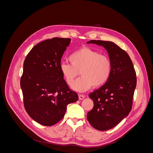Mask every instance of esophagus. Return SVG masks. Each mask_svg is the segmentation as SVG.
<instances>
[{"instance_id":"esophagus-1","label":"esophagus","mask_w":153,"mask_h":153,"mask_svg":"<svg viewBox=\"0 0 153 153\" xmlns=\"http://www.w3.org/2000/svg\"><path fill=\"white\" fill-rule=\"evenodd\" d=\"M79 96V100H84L85 98V96L83 95V94H79V96Z\"/></svg>"}]
</instances>
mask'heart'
Listing matches in <instances>:
<instances>
[{
    "label": "heart",
    "mask_w": 153,
    "mask_h": 153,
    "mask_svg": "<svg viewBox=\"0 0 153 153\" xmlns=\"http://www.w3.org/2000/svg\"><path fill=\"white\" fill-rule=\"evenodd\" d=\"M71 64L61 62L59 69L68 84L71 85L80 71L82 76L74 82L73 90L84 92L93 86L98 87L108 81L112 72V62L108 57L89 47H82L69 55Z\"/></svg>",
    "instance_id": "b5f03b06"
}]
</instances>
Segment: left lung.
Instances as JSON below:
<instances>
[{
    "instance_id": "obj_1",
    "label": "left lung",
    "mask_w": 153,
    "mask_h": 153,
    "mask_svg": "<svg viewBox=\"0 0 153 153\" xmlns=\"http://www.w3.org/2000/svg\"><path fill=\"white\" fill-rule=\"evenodd\" d=\"M87 43L103 47L112 62L108 81L89 96L94 106L87 115L92 127L100 131L108 130L130 112L137 85L136 73L128 54L112 41L91 40Z\"/></svg>"
}]
</instances>
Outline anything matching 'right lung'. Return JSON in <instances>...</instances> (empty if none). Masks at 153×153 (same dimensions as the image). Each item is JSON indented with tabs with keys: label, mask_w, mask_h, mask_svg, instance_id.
<instances>
[{
	"label": "right lung",
	"mask_w": 153,
	"mask_h": 153,
	"mask_svg": "<svg viewBox=\"0 0 153 153\" xmlns=\"http://www.w3.org/2000/svg\"><path fill=\"white\" fill-rule=\"evenodd\" d=\"M71 39L53 38L32 48L25 59L20 86L29 116L50 126L63 118L67 106L78 96L68 86L59 69Z\"/></svg>",
	"instance_id": "obj_1"
}]
</instances>
